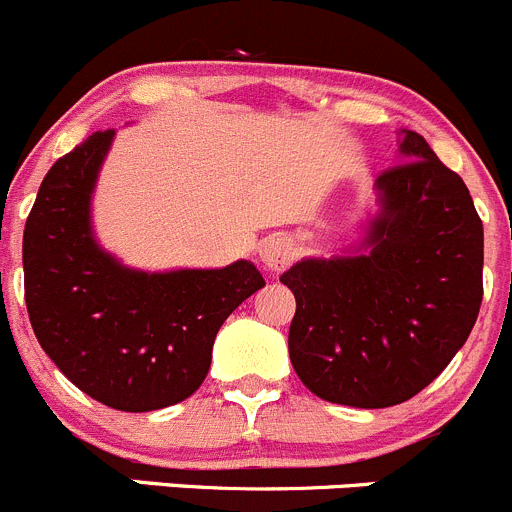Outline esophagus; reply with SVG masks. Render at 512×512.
I'll return each mask as SVG.
<instances>
[{"label":"esophagus","mask_w":512,"mask_h":512,"mask_svg":"<svg viewBox=\"0 0 512 512\" xmlns=\"http://www.w3.org/2000/svg\"><path fill=\"white\" fill-rule=\"evenodd\" d=\"M259 259L266 269L279 274V271H284L294 261V243H291L289 236H281V233L269 236L259 246Z\"/></svg>","instance_id":"1"}]
</instances>
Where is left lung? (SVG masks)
<instances>
[{"label":"left lung","mask_w":512,"mask_h":512,"mask_svg":"<svg viewBox=\"0 0 512 512\" xmlns=\"http://www.w3.org/2000/svg\"><path fill=\"white\" fill-rule=\"evenodd\" d=\"M377 178L379 213L354 256L304 259L281 284L296 296L289 357L326 402H407L450 364L483 301V221L467 186L420 133Z\"/></svg>","instance_id":"left-lung-1"}]
</instances>
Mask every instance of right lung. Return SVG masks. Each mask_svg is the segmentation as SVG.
<instances>
[{
    "mask_svg": "<svg viewBox=\"0 0 512 512\" xmlns=\"http://www.w3.org/2000/svg\"><path fill=\"white\" fill-rule=\"evenodd\" d=\"M113 138L97 130L42 180L24 226V301L40 347L77 389L150 412L201 387L221 324L266 281L251 261L145 274L102 251L90 198Z\"/></svg>",
    "mask_w": 512,
    "mask_h": 512,
    "instance_id": "right-lung-1",
    "label": "right lung"
}]
</instances>
